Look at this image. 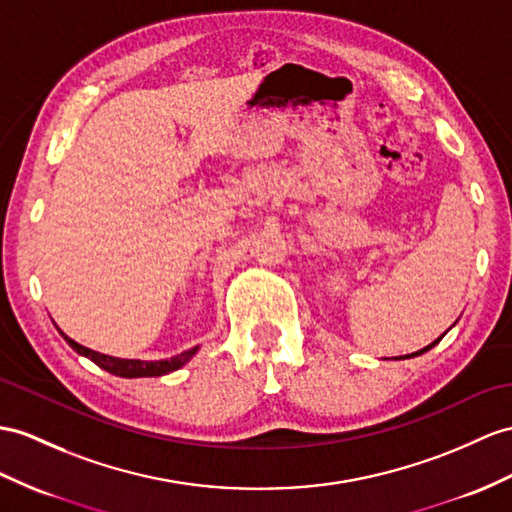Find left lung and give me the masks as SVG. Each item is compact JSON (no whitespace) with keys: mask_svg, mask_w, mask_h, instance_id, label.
Here are the masks:
<instances>
[{"mask_svg":"<svg viewBox=\"0 0 512 512\" xmlns=\"http://www.w3.org/2000/svg\"><path fill=\"white\" fill-rule=\"evenodd\" d=\"M443 336H445V334H443ZM443 336H441V339H443ZM441 339H436V341H434V343H430L428 347H423V350H419V352H415V354H410V356H419V354H423V352H428V350H432V347H434L436 343H439ZM400 358H408V356H400Z\"/></svg>","mask_w":512,"mask_h":512,"instance_id":"1","label":"left lung"}]
</instances>
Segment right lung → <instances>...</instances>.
I'll use <instances>...</instances> for the list:
<instances>
[{"label":"right lung","mask_w":512,"mask_h":512,"mask_svg":"<svg viewBox=\"0 0 512 512\" xmlns=\"http://www.w3.org/2000/svg\"><path fill=\"white\" fill-rule=\"evenodd\" d=\"M62 336H65V341L78 354L91 358L97 367H102L108 373H115V376H121V378H156V376H165V373L176 371L182 365L189 363V360L197 352V347H193V350H186V352L173 356L169 360H154V363H147V360H123V358H112V356H106V354H99V352L89 350V347H84V345H80L76 341H71L67 334H62Z\"/></svg>","instance_id":"obj_1"}]
</instances>
